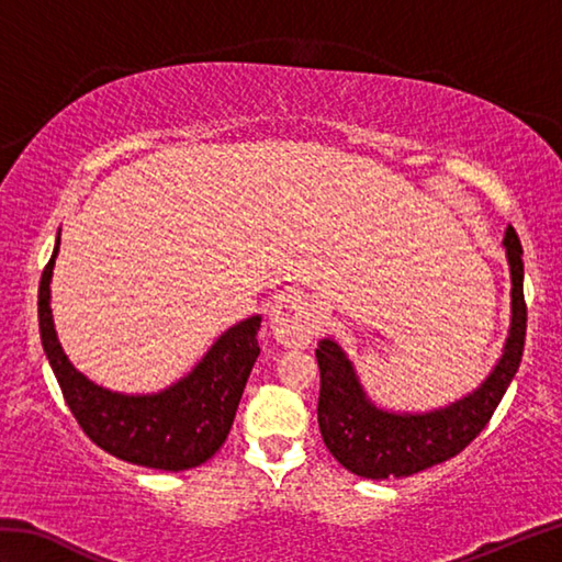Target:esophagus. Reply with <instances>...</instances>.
I'll list each match as a JSON object with an SVG mask.
<instances>
[{"mask_svg":"<svg viewBox=\"0 0 562 562\" xmlns=\"http://www.w3.org/2000/svg\"><path fill=\"white\" fill-rule=\"evenodd\" d=\"M318 328V312L296 290L282 292L270 306V330L282 348H306L314 340Z\"/></svg>","mask_w":562,"mask_h":562,"instance_id":"1","label":"esophagus"}]
</instances>
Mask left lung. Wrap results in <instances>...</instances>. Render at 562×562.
<instances>
[{"instance_id": "obj_1", "label": "left lung", "mask_w": 562, "mask_h": 562, "mask_svg": "<svg viewBox=\"0 0 562 562\" xmlns=\"http://www.w3.org/2000/svg\"><path fill=\"white\" fill-rule=\"evenodd\" d=\"M503 244L512 278V324L503 357L479 389L447 408L429 413L379 408L367 398L340 345L330 338L318 342V427L328 451L345 469L372 481L405 479L457 457L491 423L517 374L527 338L524 260L515 226H507Z\"/></svg>"}]
</instances>
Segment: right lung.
Listing matches in <instances>:
<instances>
[{"mask_svg":"<svg viewBox=\"0 0 562 562\" xmlns=\"http://www.w3.org/2000/svg\"><path fill=\"white\" fill-rule=\"evenodd\" d=\"M57 250L59 234L41 278L38 326L47 362L79 427L103 451L145 469L188 471L212 459L229 435L248 374L260 355V316L222 333L193 372L173 386L125 396L93 384L63 352L50 308Z\"/></svg>","mask_w":562,"mask_h":562,"instance_id":"1","label":"right lung"}]
</instances>
